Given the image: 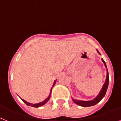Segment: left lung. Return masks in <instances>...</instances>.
<instances>
[{
	"label": "left lung",
	"instance_id": "obj_1",
	"mask_svg": "<svg viewBox=\"0 0 121 121\" xmlns=\"http://www.w3.org/2000/svg\"><path fill=\"white\" fill-rule=\"evenodd\" d=\"M97 50L98 53L99 54V55H101L98 50ZM102 61L103 62V63L104 64L105 67L107 69V66L106 65V63H105V61H104V60H103V58H102ZM109 81V73L108 69H107V76L106 81H105V83L103 84V87H102V89H101L99 93L98 94V96H96V98H94L93 99L90 100V101H81V100L76 99H73V98H72L73 101L74 102V103H76V104L83 107H89L92 106H95L96 104H98V103H99L104 97L105 95H106V93L107 91V89H108V88Z\"/></svg>",
	"mask_w": 121,
	"mask_h": 121
}]
</instances>
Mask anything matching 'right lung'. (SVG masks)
Returning a JSON list of instances; mask_svg holds the SVG:
<instances>
[{"mask_svg": "<svg viewBox=\"0 0 121 121\" xmlns=\"http://www.w3.org/2000/svg\"><path fill=\"white\" fill-rule=\"evenodd\" d=\"M56 82V80H55V81H54L53 84V86L55 84ZM52 88H53V87H52ZM52 88H51L50 93V95H49L48 97V98H47V99H45V100H44V101H42V102H40V103H37V104H32V103H28V102L26 101L25 100L23 99L22 98H20V96H19V97H20V98H21V99L22 100V101H23L24 102V103H25L26 105H28V106H29L34 107V108H39V107H41V106H43L44 104H46V103H47V102H48V101H49V99H50V96H51V93H52Z\"/></svg>", "mask_w": 121, "mask_h": 121, "instance_id": "right-lung-1", "label": "right lung"}]
</instances>
